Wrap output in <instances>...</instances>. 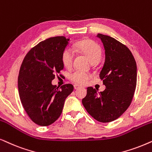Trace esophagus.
Masks as SVG:
<instances>
[{
  "label": "esophagus",
  "instance_id": "34e87169",
  "mask_svg": "<svg viewBox=\"0 0 152 152\" xmlns=\"http://www.w3.org/2000/svg\"><path fill=\"white\" fill-rule=\"evenodd\" d=\"M80 87V86H79V85H77V84H75L74 86V88L75 90H77V89H78Z\"/></svg>",
  "mask_w": 152,
  "mask_h": 152
}]
</instances>
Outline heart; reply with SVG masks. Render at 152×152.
<instances>
[{
    "label": "heart",
    "mask_w": 152,
    "mask_h": 152,
    "mask_svg": "<svg viewBox=\"0 0 152 152\" xmlns=\"http://www.w3.org/2000/svg\"><path fill=\"white\" fill-rule=\"evenodd\" d=\"M74 48L79 49L86 54L91 61L98 62L102 58V47L98 44L90 39H85L83 41L76 42L74 44ZM75 56L74 50L72 48L66 47L62 50L61 54V61L63 65L66 68L72 66ZM69 79L72 81L78 84H85L92 78L90 73L76 69L69 74Z\"/></svg>",
    "instance_id": "heart-1"
}]
</instances>
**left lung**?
<instances>
[{
	"label": "left lung",
	"mask_w": 152,
	"mask_h": 152,
	"mask_svg": "<svg viewBox=\"0 0 152 152\" xmlns=\"http://www.w3.org/2000/svg\"><path fill=\"white\" fill-rule=\"evenodd\" d=\"M104 44L106 59L99 77L106 90L87 88L82 103L87 112L100 122H113L127 110L137 83V66L130 50L115 38L98 34Z\"/></svg>",
	"instance_id": "left-lung-1"
}]
</instances>
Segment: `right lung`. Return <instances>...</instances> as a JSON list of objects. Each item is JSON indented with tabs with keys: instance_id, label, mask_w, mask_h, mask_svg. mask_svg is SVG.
Masks as SVG:
<instances>
[{
	"instance_id": "1",
	"label": "right lung",
	"mask_w": 152,
	"mask_h": 152,
	"mask_svg": "<svg viewBox=\"0 0 152 152\" xmlns=\"http://www.w3.org/2000/svg\"><path fill=\"white\" fill-rule=\"evenodd\" d=\"M69 40L58 36L39 42L28 52L20 67V100L30 120L39 126H48L59 118L64 101L74 90L72 84L58 88L51 83L64 68L61 54Z\"/></svg>"
}]
</instances>
